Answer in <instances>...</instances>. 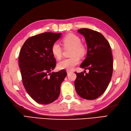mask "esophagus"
Instances as JSON below:
<instances>
[{"label":"esophagus","mask_w":131,"mask_h":131,"mask_svg":"<svg viewBox=\"0 0 131 131\" xmlns=\"http://www.w3.org/2000/svg\"><path fill=\"white\" fill-rule=\"evenodd\" d=\"M71 72H72V71L69 70H67V74H69V73H70Z\"/></svg>","instance_id":"34e87169"}]
</instances>
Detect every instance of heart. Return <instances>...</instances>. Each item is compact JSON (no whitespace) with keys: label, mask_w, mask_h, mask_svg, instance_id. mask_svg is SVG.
<instances>
[{"label":"heart","mask_w":131,"mask_h":131,"mask_svg":"<svg viewBox=\"0 0 131 131\" xmlns=\"http://www.w3.org/2000/svg\"><path fill=\"white\" fill-rule=\"evenodd\" d=\"M63 45L65 48L70 47V57L64 59L58 63V67L60 69L71 70L79 64L80 57L85 56L86 52L85 46L81 42V39L78 35L69 33L62 39ZM51 52L53 56L57 59L61 58L62 54V49L58 43L55 42L51 47Z\"/></svg>","instance_id":"b5f03b06"}]
</instances>
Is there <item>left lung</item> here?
I'll return each instance as SVG.
<instances>
[{
    "instance_id": "obj_1",
    "label": "left lung",
    "mask_w": 131,
    "mask_h": 131,
    "mask_svg": "<svg viewBox=\"0 0 131 131\" xmlns=\"http://www.w3.org/2000/svg\"><path fill=\"white\" fill-rule=\"evenodd\" d=\"M85 37L88 52L80 67L89 73H76L75 88L79 96L88 100L97 99L108 88L113 71V58L109 43L101 33L88 28L78 30Z\"/></svg>"
}]
</instances>
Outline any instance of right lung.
<instances>
[{
    "label": "right lung",
    "mask_w": 131,
    "mask_h": 131,
    "mask_svg": "<svg viewBox=\"0 0 131 131\" xmlns=\"http://www.w3.org/2000/svg\"><path fill=\"white\" fill-rule=\"evenodd\" d=\"M61 33L45 32L29 38L19 54V67L23 86L34 101L48 104L58 98L66 71L51 72L56 65L51 47Z\"/></svg>",
    "instance_id": "obj_1"
}]
</instances>
